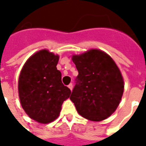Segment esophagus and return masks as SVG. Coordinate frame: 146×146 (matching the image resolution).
Instances as JSON below:
<instances>
[{
	"label": "esophagus",
	"mask_w": 146,
	"mask_h": 146,
	"mask_svg": "<svg viewBox=\"0 0 146 146\" xmlns=\"http://www.w3.org/2000/svg\"><path fill=\"white\" fill-rule=\"evenodd\" d=\"M68 88H70V90H71V91H72V90H73V84H69V85H68Z\"/></svg>",
	"instance_id": "obj_1"
}]
</instances>
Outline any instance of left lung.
Wrapping results in <instances>:
<instances>
[{"mask_svg":"<svg viewBox=\"0 0 146 146\" xmlns=\"http://www.w3.org/2000/svg\"><path fill=\"white\" fill-rule=\"evenodd\" d=\"M78 70L70 100L80 116L92 121L107 119L118 107L124 90L120 70L110 55L99 49L73 54Z\"/></svg>","mask_w":146,"mask_h":146,"instance_id":"8db88e82","label":"left lung"}]
</instances>
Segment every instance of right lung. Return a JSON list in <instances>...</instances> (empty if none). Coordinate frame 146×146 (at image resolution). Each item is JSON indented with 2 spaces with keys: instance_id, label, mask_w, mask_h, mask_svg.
<instances>
[{
  "instance_id": "right-lung-1",
  "label": "right lung",
  "mask_w": 146,
  "mask_h": 146,
  "mask_svg": "<svg viewBox=\"0 0 146 146\" xmlns=\"http://www.w3.org/2000/svg\"><path fill=\"white\" fill-rule=\"evenodd\" d=\"M58 54L42 49L32 54L21 70L19 97L28 116L40 123H49L59 116L62 105L71 91L62 83L57 70Z\"/></svg>"
}]
</instances>
